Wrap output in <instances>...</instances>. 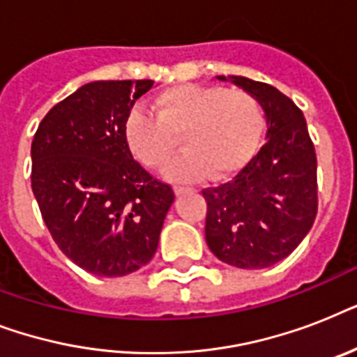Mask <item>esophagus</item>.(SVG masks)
<instances>
[{
	"label": "esophagus",
	"instance_id": "1",
	"mask_svg": "<svg viewBox=\"0 0 357 357\" xmlns=\"http://www.w3.org/2000/svg\"><path fill=\"white\" fill-rule=\"evenodd\" d=\"M190 189H187V187H174V192H176V196H181L185 195V192H189Z\"/></svg>",
	"mask_w": 357,
	"mask_h": 357
}]
</instances>
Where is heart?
Wrapping results in <instances>:
<instances>
[{
	"instance_id": "1",
	"label": "heart",
	"mask_w": 357,
	"mask_h": 357,
	"mask_svg": "<svg viewBox=\"0 0 357 357\" xmlns=\"http://www.w3.org/2000/svg\"><path fill=\"white\" fill-rule=\"evenodd\" d=\"M153 113L135 107L123 120V140L133 157L157 170L178 150L185 153L167 168V178L215 181L235 178L259 148L265 111L259 100L241 89L183 83L159 92Z\"/></svg>"
}]
</instances>
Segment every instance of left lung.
<instances>
[{
    "label": "left lung",
    "mask_w": 357,
    "mask_h": 357,
    "mask_svg": "<svg viewBox=\"0 0 357 357\" xmlns=\"http://www.w3.org/2000/svg\"><path fill=\"white\" fill-rule=\"evenodd\" d=\"M254 94L265 111L266 142L231 181L202 190L206 241L237 268H266L285 259L317 217V155L302 111L272 85L218 75Z\"/></svg>",
    "instance_id": "8db88e82"
}]
</instances>
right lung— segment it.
<instances>
[{
	"label": "right lung",
	"mask_w": 357,
	"mask_h": 357,
	"mask_svg": "<svg viewBox=\"0 0 357 357\" xmlns=\"http://www.w3.org/2000/svg\"><path fill=\"white\" fill-rule=\"evenodd\" d=\"M151 79L94 81L44 116L31 144V187L53 241L83 271L119 278L155 254L170 185L135 161L123 120Z\"/></svg>",
	"instance_id": "1"
}]
</instances>
